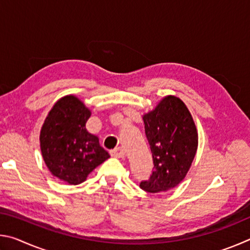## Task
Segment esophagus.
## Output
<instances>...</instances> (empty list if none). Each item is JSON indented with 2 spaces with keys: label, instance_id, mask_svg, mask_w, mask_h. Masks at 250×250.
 Listing matches in <instances>:
<instances>
[{
  "label": "esophagus",
  "instance_id": "esophagus-1",
  "mask_svg": "<svg viewBox=\"0 0 250 250\" xmlns=\"http://www.w3.org/2000/svg\"><path fill=\"white\" fill-rule=\"evenodd\" d=\"M110 154H111L112 156H115V158H124L125 151L121 146H117L113 150L110 151Z\"/></svg>",
  "mask_w": 250,
  "mask_h": 250
}]
</instances>
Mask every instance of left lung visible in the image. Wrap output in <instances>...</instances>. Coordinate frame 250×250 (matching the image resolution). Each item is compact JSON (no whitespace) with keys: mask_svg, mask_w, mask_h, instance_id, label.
Wrapping results in <instances>:
<instances>
[{"mask_svg":"<svg viewBox=\"0 0 250 250\" xmlns=\"http://www.w3.org/2000/svg\"><path fill=\"white\" fill-rule=\"evenodd\" d=\"M153 159V172L140 188L150 193L167 191L184 179L197 149V132L183 101L167 96L143 117Z\"/></svg>","mask_w":250,"mask_h":250,"instance_id":"8db88e82","label":"left lung"}]
</instances>
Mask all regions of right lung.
Returning a JSON list of instances; mask_svg holds the SVG:
<instances>
[{
    "label": "right lung",
    "instance_id": "1",
    "mask_svg": "<svg viewBox=\"0 0 250 250\" xmlns=\"http://www.w3.org/2000/svg\"><path fill=\"white\" fill-rule=\"evenodd\" d=\"M90 110L74 96L58 100L41 131V150L53 175L77 185L110 155L86 129Z\"/></svg>",
    "mask_w": 250,
    "mask_h": 250
}]
</instances>
